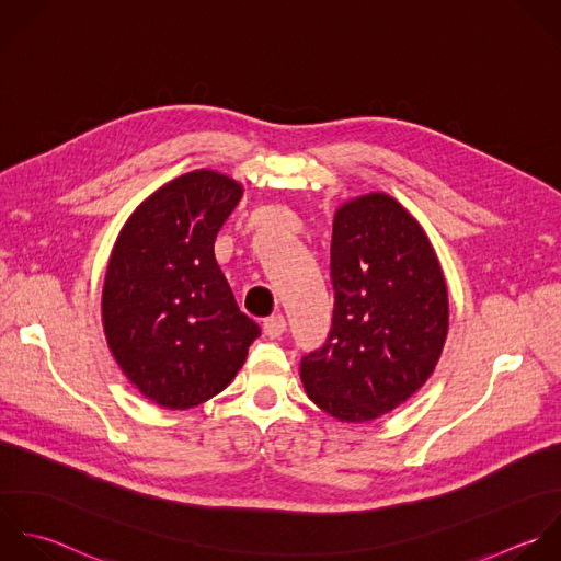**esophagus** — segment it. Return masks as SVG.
<instances>
[{
  "instance_id": "1",
  "label": "esophagus",
  "mask_w": 561,
  "mask_h": 561,
  "mask_svg": "<svg viewBox=\"0 0 561 561\" xmlns=\"http://www.w3.org/2000/svg\"><path fill=\"white\" fill-rule=\"evenodd\" d=\"M262 330H264V336L268 339H279L284 332H286V319L282 314H273L268 317L264 323H262Z\"/></svg>"
}]
</instances>
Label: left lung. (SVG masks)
Returning <instances> with one entry per match:
<instances>
[{"label": "left lung", "instance_id": "1", "mask_svg": "<svg viewBox=\"0 0 561 561\" xmlns=\"http://www.w3.org/2000/svg\"><path fill=\"white\" fill-rule=\"evenodd\" d=\"M334 314L325 345L301 358L308 398L341 422H369L433 374L448 334V290L420 222L367 194L334 216Z\"/></svg>", "mask_w": 561, "mask_h": 561}]
</instances>
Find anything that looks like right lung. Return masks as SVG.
<instances>
[{"label":"right lung","mask_w":561,"mask_h":561,"mask_svg":"<svg viewBox=\"0 0 561 561\" xmlns=\"http://www.w3.org/2000/svg\"><path fill=\"white\" fill-rule=\"evenodd\" d=\"M240 196L225 174L187 172L146 198L115 242L104 334L124 376L159 407L192 409L220 393L260 336L214 257Z\"/></svg>","instance_id":"add662e5"}]
</instances>
